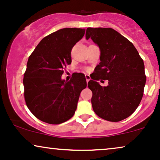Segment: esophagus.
I'll use <instances>...</instances> for the list:
<instances>
[{
	"label": "esophagus",
	"instance_id": "obj_1",
	"mask_svg": "<svg viewBox=\"0 0 160 160\" xmlns=\"http://www.w3.org/2000/svg\"><path fill=\"white\" fill-rule=\"evenodd\" d=\"M85 76H86V82H88V81H89V80H91V78H90V76L89 75H88V74H86V75H85Z\"/></svg>",
	"mask_w": 160,
	"mask_h": 160
}]
</instances>
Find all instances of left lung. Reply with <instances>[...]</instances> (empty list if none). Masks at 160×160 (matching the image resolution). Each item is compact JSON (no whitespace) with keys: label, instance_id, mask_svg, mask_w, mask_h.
<instances>
[{"label":"left lung","instance_id":"obj_1","mask_svg":"<svg viewBox=\"0 0 160 160\" xmlns=\"http://www.w3.org/2000/svg\"><path fill=\"white\" fill-rule=\"evenodd\" d=\"M86 38H91L100 50V62L88 82L93 110L103 120H124L142 98L146 82L143 60L133 43L112 28H88ZM100 78L108 79V86L101 87L96 82Z\"/></svg>","mask_w":160,"mask_h":160}]
</instances>
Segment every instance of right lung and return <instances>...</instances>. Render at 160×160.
<instances>
[{
  "label": "right lung",
  "instance_id": "obj_1",
  "mask_svg": "<svg viewBox=\"0 0 160 160\" xmlns=\"http://www.w3.org/2000/svg\"><path fill=\"white\" fill-rule=\"evenodd\" d=\"M85 29L64 28L46 36L28 60L23 77L24 98L30 112L43 122L60 124L74 114L81 91L87 86L82 73L62 80L72 62V48L84 36Z\"/></svg>",
  "mask_w": 160,
  "mask_h": 160
}]
</instances>
